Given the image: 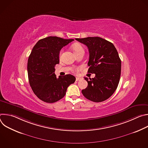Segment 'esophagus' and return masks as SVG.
<instances>
[{
  "label": "esophagus",
  "mask_w": 148,
  "mask_h": 148,
  "mask_svg": "<svg viewBox=\"0 0 148 148\" xmlns=\"http://www.w3.org/2000/svg\"><path fill=\"white\" fill-rule=\"evenodd\" d=\"M81 79H82L81 77H76V81H79V80H80Z\"/></svg>",
  "instance_id": "34e87169"
}]
</instances>
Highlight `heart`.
Here are the masks:
<instances>
[{
    "label": "heart",
    "mask_w": 148,
    "mask_h": 148,
    "mask_svg": "<svg viewBox=\"0 0 148 148\" xmlns=\"http://www.w3.org/2000/svg\"><path fill=\"white\" fill-rule=\"evenodd\" d=\"M73 49L75 53V54H77L81 51H84V49H83L82 46L79 44H74L73 46ZM61 54H62V51H61V52L60 53V57L61 56Z\"/></svg>",
    "instance_id": "1"
}]
</instances>
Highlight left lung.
<instances>
[{"label":"left lung","mask_w":148,"mask_h":148,"mask_svg":"<svg viewBox=\"0 0 148 148\" xmlns=\"http://www.w3.org/2000/svg\"><path fill=\"white\" fill-rule=\"evenodd\" d=\"M87 46L90 57L88 72L95 74L93 78L84 77L87 87L82 90L87 99L95 102L109 98L118 86L121 71V61L114 45L99 37L75 38Z\"/></svg>","instance_id":"obj_1"}]
</instances>
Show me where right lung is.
Masks as SVG:
<instances>
[{
  "label": "right lung",
  "instance_id": "1",
  "mask_svg": "<svg viewBox=\"0 0 148 148\" xmlns=\"http://www.w3.org/2000/svg\"><path fill=\"white\" fill-rule=\"evenodd\" d=\"M74 40L49 36L37 41L32 49L27 62L30 86L41 101L53 103L64 97L68 87L75 81L71 74L59 76L54 73L55 66L59 64L61 49Z\"/></svg>",
  "mask_w": 148,
  "mask_h": 148
}]
</instances>
